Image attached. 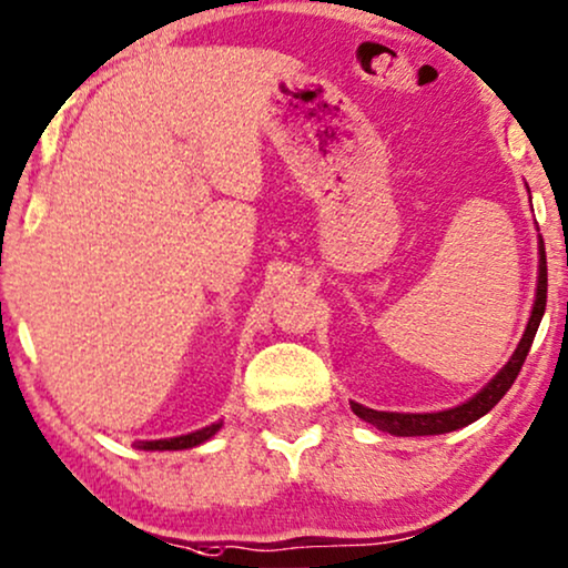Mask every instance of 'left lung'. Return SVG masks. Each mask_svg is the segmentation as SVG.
I'll return each mask as SVG.
<instances>
[{
	"instance_id": "1",
	"label": "left lung",
	"mask_w": 568,
	"mask_h": 568,
	"mask_svg": "<svg viewBox=\"0 0 568 568\" xmlns=\"http://www.w3.org/2000/svg\"><path fill=\"white\" fill-rule=\"evenodd\" d=\"M545 300H548V266H545V245L540 240V274H537V292H535V305L532 315H529L525 336H521L519 347L514 349L509 363L500 367L496 378H493L488 386L480 388L473 399H467L459 407L444 409V412H423V415H412V412H378L371 407H363V404L349 402L352 412L357 417H363L365 423L375 425V428L383 433H392V436H440V433L459 430L464 425L475 423L483 415L496 407V404L504 399V394L509 392L511 383L517 381V375L525 365L527 352L532 347V338L537 334V326H540L542 313H545Z\"/></svg>"
}]
</instances>
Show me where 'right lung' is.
<instances>
[{
  "label": "right lung",
  "mask_w": 568,
  "mask_h": 568,
  "mask_svg": "<svg viewBox=\"0 0 568 568\" xmlns=\"http://www.w3.org/2000/svg\"><path fill=\"white\" fill-rule=\"evenodd\" d=\"M219 428H221V423H213V425H209V428L187 433V436L159 438V440H140L138 448H143V452H182V448H193V446L205 444V440H209L211 436H216Z\"/></svg>",
  "instance_id": "obj_1"
}]
</instances>
